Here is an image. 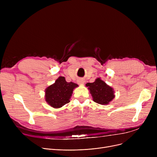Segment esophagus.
Instances as JSON below:
<instances>
[{
  "label": "esophagus",
  "mask_w": 157,
  "mask_h": 157,
  "mask_svg": "<svg viewBox=\"0 0 157 157\" xmlns=\"http://www.w3.org/2000/svg\"><path fill=\"white\" fill-rule=\"evenodd\" d=\"M85 83V81L83 79H80L78 81V84L79 85H83Z\"/></svg>",
  "instance_id": "esophagus-1"
}]
</instances>
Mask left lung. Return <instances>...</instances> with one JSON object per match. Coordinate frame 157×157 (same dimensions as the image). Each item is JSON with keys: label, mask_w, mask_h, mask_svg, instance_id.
Returning a JSON list of instances; mask_svg holds the SVG:
<instances>
[{"label": "left lung", "mask_w": 157, "mask_h": 157, "mask_svg": "<svg viewBox=\"0 0 157 157\" xmlns=\"http://www.w3.org/2000/svg\"><path fill=\"white\" fill-rule=\"evenodd\" d=\"M93 101L101 105H108L115 97L113 88L107 85L100 78H97L94 83L86 84Z\"/></svg>", "instance_id": "1"}]
</instances>
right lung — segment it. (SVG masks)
I'll list each match as a JSON object with an SVG mask.
<instances>
[{
    "label": "right lung",
    "mask_w": 157,
    "mask_h": 157,
    "mask_svg": "<svg viewBox=\"0 0 157 157\" xmlns=\"http://www.w3.org/2000/svg\"><path fill=\"white\" fill-rule=\"evenodd\" d=\"M78 85L66 81L65 77L60 76L55 83L45 89V101L51 107L60 108L70 102L74 89Z\"/></svg>",
    "instance_id": "1"
}]
</instances>
